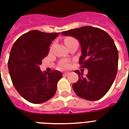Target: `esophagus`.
<instances>
[{"label": "esophagus", "instance_id": "1", "mask_svg": "<svg viewBox=\"0 0 129 129\" xmlns=\"http://www.w3.org/2000/svg\"><path fill=\"white\" fill-rule=\"evenodd\" d=\"M69 72H64V73H63V76H67V75H68L69 74Z\"/></svg>", "mask_w": 129, "mask_h": 129}]
</instances>
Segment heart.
Masks as SVG:
<instances>
[{
	"label": "heart",
	"mask_w": 129,
	"mask_h": 129,
	"mask_svg": "<svg viewBox=\"0 0 129 129\" xmlns=\"http://www.w3.org/2000/svg\"><path fill=\"white\" fill-rule=\"evenodd\" d=\"M72 39H73V38H67L66 40V43L68 41L72 40ZM61 67L62 68H64V69L68 68L70 67V63H69L68 61H63V62L61 63Z\"/></svg>",
	"instance_id": "b5f03b06"
}]
</instances>
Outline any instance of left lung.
I'll return each instance as SVG.
<instances>
[{
	"label": "left lung",
	"instance_id": "left-lung-1",
	"mask_svg": "<svg viewBox=\"0 0 129 129\" xmlns=\"http://www.w3.org/2000/svg\"><path fill=\"white\" fill-rule=\"evenodd\" d=\"M61 34L79 41L82 52L79 63L88 70L86 76L75 71L79 79L72 84L74 91L84 100H100L110 88L118 71V53L113 39L103 29L91 26L70 29Z\"/></svg>",
	"mask_w": 129,
	"mask_h": 129
}]
</instances>
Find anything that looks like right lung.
Wrapping results in <instances>:
<instances>
[{"instance_id": "1", "label": "right lung", "mask_w": 129, "mask_h": 129, "mask_svg": "<svg viewBox=\"0 0 129 129\" xmlns=\"http://www.w3.org/2000/svg\"><path fill=\"white\" fill-rule=\"evenodd\" d=\"M59 34L32 30L20 36L11 48L8 61L10 76L19 95L30 103L42 104L55 94L62 74L57 70L43 72L39 66Z\"/></svg>"}]
</instances>
